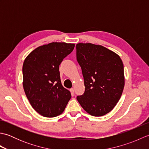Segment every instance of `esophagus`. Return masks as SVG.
Here are the masks:
<instances>
[{"label":"esophagus","instance_id":"obj_1","mask_svg":"<svg viewBox=\"0 0 149 149\" xmlns=\"http://www.w3.org/2000/svg\"><path fill=\"white\" fill-rule=\"evenodd\" d=\"M70 92H71V93H72V94H74L75 90H74V88H71V89H70Z\"/></svg>","mask_w":149,"mask_h":149}]
</instances>
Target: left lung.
<instances>
[{
    "label": "left lung",
    "mask_w": 149,
    "mask_h": 149,
    "mask_svg": "<svg viewBox=\"0 0 149 149\" xmlns=\"http://www.w3.org/2000/svg\"><path fill=\"white\" fill-rule=\"evenodd\" d=\"M76 56L85 86L84 93L77 97L78 102L91 115H105L116 105L124 88L122 59L106 47L92 43H77Z\"/></svg>",
    "instance_id": "8db88e82"
}]
</instances>
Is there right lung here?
I'll use <instances>...</instances> for the list:
<instances>
[{
  "instance_id": "obj_1",
  "label": "right lung",
  "mask_w": 149,
  "mask_h": 149,
  "mask_svg": "<svg viewBox=\"0 0 149 149\" xmlns=\"http://www.w3.org/2000/svg\"><path fill=\"white\" fill-rule=\"evenodd\" d=\"M75 44L52 42L38 47L24 60L23 86L31 105L40 115L55 117L64 111L71 93L62 86L59 65Z\"/></svg>"
}]
</instances>
